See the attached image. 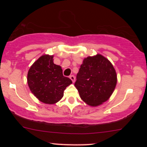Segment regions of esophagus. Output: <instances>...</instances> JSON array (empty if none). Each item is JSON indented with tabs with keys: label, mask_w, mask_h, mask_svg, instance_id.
I'll return each mask as SVG.
<instances>
[{
	"label": "esophagus",
	"mask_w": 147,
	"mask_h": 147,
	"mask_svg": "<svg viewBox=\"0 0 147 147\" xmlns=\"http://www.w3.org/2000/svg\"><path fill=\"white\" fill-rule=\"evenodd\" d=\"M70 79H71L72 82H73V83L75 82V76H74V75H70Z\"/></svg>",
	"instance_id": "34e87169"
}]
</instances>
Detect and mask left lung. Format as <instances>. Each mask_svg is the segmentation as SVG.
I'll list each match as a JSON object with an SVG mask.
<instances>
[{
	"label": "left lung",
	"instance_id": "left-lung-1",
	"mask_svg": "<svg viewBox=\"0 0 147 147\" xmlns=\"http://www.w3.org/2000/svg\"><path fill=\"white\" fill-rule=\"evenodd\" d=\"M117 81L113 64L105 57L97 54L84 58L77 75L75 86L86 104L97 106L110 98Z\"/></svg>",
	"mask_w": 147,
	"mask_h": 147
}]
</instances>
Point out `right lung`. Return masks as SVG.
<instances>
[{
    "label": "right lung",
    "mask_w": 147,
    "mask_h": 147,
    "mask_svg": "<svg viewBox=\"0 0 147 147\" xmlns=\"http://www.w3.org/2000/svg\"><path fill=\"white\" fill-rule=\"evenodd\" d=\"M53 55H43L30 67L28 84L31 92L40 102L56 104L61 99L63 91L72 82L63 75L61 67L53 62Z\"/></svg>",
    "instance_id": "right-lung-1"
}]
</instances>
